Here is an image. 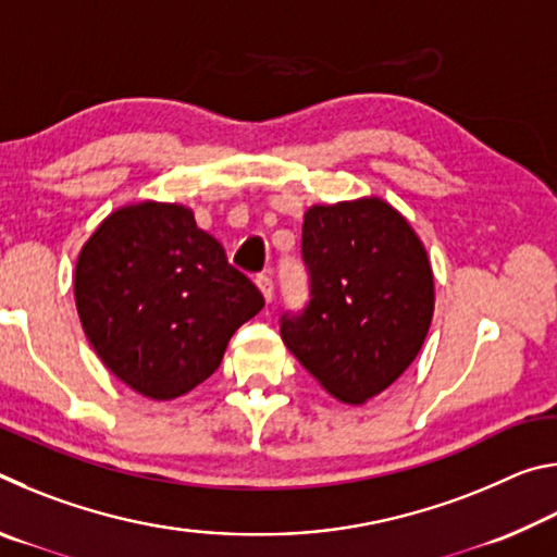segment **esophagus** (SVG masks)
Instances as JSON below:
<instances>
[{"label": "esophagus", "instance_id": "34e87169", "mask_svg": "<svg viewBox=\"0 0 557 557\" xmlns=\"http://www.w3.org/2000/svg\"><path fill=\"white\" fill-rule=\"evenodd\" d=\"M256 285H258V289L262 292V297H265V301L270 305L272 297H275V285H272V280L268 275H258L256 277Z\"/></svg>", "mask_w": 557, "mask_h": 557}]
</instances>
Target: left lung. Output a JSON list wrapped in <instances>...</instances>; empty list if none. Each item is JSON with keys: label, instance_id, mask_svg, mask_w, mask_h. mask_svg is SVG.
<instances>
[{"label": "left lung", "instance_id": "left-lung-1", "mask_svg": "<svg viewBox=\"0 0 557 557\" xmlns=\"http://www.w3.org/2000/svg\"><path fill=\"white\" fill-rule=\"evenodd\" d=\"M309 301L280 317L299 363L344 403L400 379L435 307L428 252L410 223L379 199L314 206L301 225Z\"/></svg>", "mask_w": 557, "mask_h": 557}]
</instances>
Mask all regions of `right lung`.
Here are the masks:
<instances>
[{"label":"right lung","mask_w":557,"mask_h":557,"mask_svg":"<svg viewBox=\"0 0 557 557\" xmlns=\"http://www.w3.org/2000/svg\"><path fill=\"white\" fill-rule=\"evenodd\" d=\"M75 307L122 383L172 400L219 369L231 336L265 299L191 211L147 201L112 213L83 245Z\"/></svg>","instance_id":"obj_1"}]
</instances>
